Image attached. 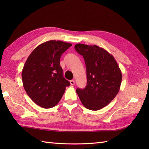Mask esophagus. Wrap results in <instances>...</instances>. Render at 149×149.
I'll return each instance as SVG.
<instances>
[{"mask_svg":"<svg viewBox=\"0 0 149 149\" xmlns=\"http://www.w3.org/2000/svg\"><path fill=\"white\" fill-rule=\"evenodd\" d=\"M70 83L71 85H74L75 84V81L74 80H71L70 81Z\"/></svg>","mask_w":149,"mask_h":149,"instance_id":"34e87169","label":"esophagus"}]
</instances>
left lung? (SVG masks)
Listing matches in <instances>:
<instances>
[{"label": "left lung", "instance_id": "left-lung-1", "mask_svg": "<svg viewBox=\"0 0 149 149\" xmlns=\"http://www.w3.org/2000/svg\"><path fill=\"white\" fill-rule=\"evenodd\" d=\"M75 49L83 56L86 67L87 84L76 92L86 108L97 111L111 102L118 94L122 75L114 57L97 45L77 43Z\"/></svg>", "mask_w": 149, "mask_h": 149}]
</instances>
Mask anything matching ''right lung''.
I'll return each mask as SVG.
<instances>
[{
    "instance_id": "right-lung-1",
    "label": "right lung",
    "mask_w": 149,
    "mask_h": 149,
    "mask_svg": "<svg viewBox=\"0 0 149 149\" xmlns=\"http://www.w3.org/2000/svg\"><path fill=\"white\" fill-rule=\"evenodd\" d=\"M71 43L50 40L40 44L28 57L22 72L25 90L33 102L48 109L57 105L70 82L63 77L60 58Z\"/></svg>"
}]
</instances>
